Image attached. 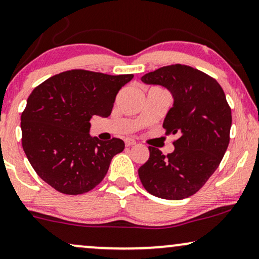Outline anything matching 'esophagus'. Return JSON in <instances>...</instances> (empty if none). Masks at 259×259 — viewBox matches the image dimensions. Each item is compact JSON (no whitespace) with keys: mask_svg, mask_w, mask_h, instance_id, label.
<instances>
[{"mask_svg":"<svg viewBox=\"0 0 259 259\" xmlns=\"http://www.w3.org/2000/svg\"><path fill=\"white\" fill-rule=\"evenodd\" d=\"M124 142H125V146L126 147H130V146H134L136 145V141L132 139V137H126L125 140H124Z\"/></svg>","mask_w":259,"mask_h":259,"instance_id":"34e87169","label":"esophagus"}]
</instances>
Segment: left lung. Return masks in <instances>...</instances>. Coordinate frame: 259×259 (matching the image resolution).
<instances>
[{"mask_svg":"<svg viewBox=\"0 0 259 259\" xmlns=\"http://www.w3.org/2000/svg\"><path fill=\"white\" fill-rule=\"evenodd\" d=\"M141 80L172 93L175 104L162 126L177 136L167 155L148 147V161L139 168L141 183L156 197H190L217 171L230 143L232 112L225 92L214 77L185 64L166 65Z\"/></svg>","mask_w":259,"mask_h":259,"instance_id":"obj_1","label":"left lung"}]
</instances>
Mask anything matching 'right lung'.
Returning a JSON list of instances; mask_svg holds the SVG:
<instances>
[{"label": "right lung", "mask_w": 259, "mask_h": 259, "mask_svg": "<svg viewBox=\"0 0 259 259\" xmlns=\"http://www.w3.org/2000/svg\"><path fill=\"white\" fill-rule=\"evenodd\" d=\"M133 77L73 69L32 91L21 113V142L42 181L65 195L84 194L103 181L125 146L116 137H91L90 119L109 117L117 93Z\"/></svg>", "instance_id": "add662e5"}]
</instances>
